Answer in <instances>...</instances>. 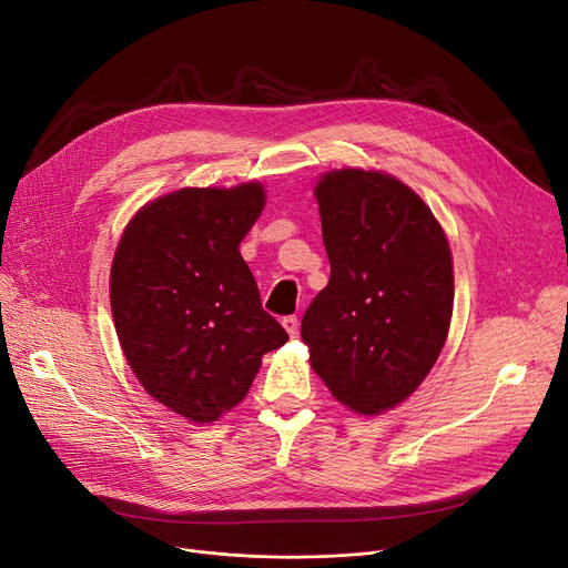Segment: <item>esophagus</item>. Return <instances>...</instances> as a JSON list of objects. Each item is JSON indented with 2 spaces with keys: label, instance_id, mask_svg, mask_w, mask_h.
<instances>
[{
  "label": "esophagus",
  "instance_id": "34e87169",
  "mask_svg": "<svg viewBox=\"0 0 568 568\" xmlns=\"http://www.w3.org/2000/svg\"><path fill=\"white\" fill-rule=\"evenodd\" d=\"M282 326L286 328V333H288L291 337H298V333H301V321H298V316H284V318H282Z\"/></svg>",
  "mask_w": 568,
  "mask_h": 568
}]
</instances>
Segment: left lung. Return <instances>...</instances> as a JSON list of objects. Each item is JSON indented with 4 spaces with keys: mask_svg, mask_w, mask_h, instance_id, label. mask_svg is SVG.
<instances>
[{
    "mask_svg": "<svg viewBox=\"0 0 568 568\" xmlns=\"http://www.w3.org/2000/svg\"><path fill=\"white\" fill-rule=\"evenodd\" d=\"M316 201L331 280L301 335L337 402L382 414L442 354L453 314L448 242L420 196L386 173L333 171L316 184Z\"/></svg>",
    "mask_w": 568,
    "mask_h": 568,
    "instance_id": "1",
    "label": "left lung"
}]
</instances>
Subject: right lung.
<instances>
[{
  "instance_id": "1",
  "label": "right lung",
  "mask_w": 568,
  "mask_h": 568,
  "mask_svg": "<svg viewBox=\"0 0 568 568\" xmlns=\"http://www.w3.org/2000/svg\"><path fill=\"white\" fill-rule=\"evenodd\" d=\"M265 205L256 182L180 189L126 226L111 267L124 356L171 412L212 423L247 395L263 354L288 335L261 307L240 242Z\"/></svg>"
}]
</instances>
